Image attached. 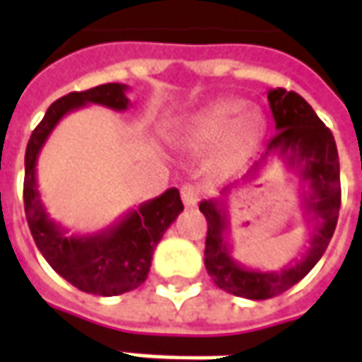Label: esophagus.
<instances>
[{"label":"esophagus","mask_w":362,"mask_h":362,"mask_svg":"<svg viewBox=\"0 0 362 362\" xmlns=\"http://www.w3.org/2000/svg\"><path fill=\"white\" fill-rule=\"evenodd\" d=\"M199 195H202V187L199 185L187 183V185L181 187V199H183L185 207H195L197 202H199Z\"/></svg>","instance_id":"obj_1"}]
</instances>
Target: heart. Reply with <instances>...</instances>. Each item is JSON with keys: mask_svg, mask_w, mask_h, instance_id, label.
I'll return each mask as SVG.
<instances>
[{"mask_svg": "<svg viewBox=\"0 0 362 362\" xmlns=\"http://www.w3.org/2000/svg\"><path fill=\"white\" fill-rule=\"evenodd\" d=\"M243 105L235 100L219 103L207 112H203L191 127H187L181 134V143L189 146H207L219 143L221 139L230 136L231 151H240L250 145L256 139L259 131V119L256 115L243 117Z\"/></svg>", "mask_w": 362, "mask_h": 362, "instance_id": "heart-1", "label": "heart"}]
</instances>
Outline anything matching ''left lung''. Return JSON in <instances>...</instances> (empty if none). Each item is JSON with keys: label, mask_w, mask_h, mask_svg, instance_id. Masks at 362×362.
Wrapping results in <instances>:
<instances>
[{"label": "left lung", "mask_w": 362, "mask_h": 362, "mask_svg": "<svg viewBox=\"0 0 362 362\" xmlns=\"http://www.w3.org/2000/svg\"><path fill=\"white\" fill-rule=\"evenodd\" d=\"M268 103L280 132L268 143L262 157L252 163L245 179L256 177L270 155L282 157L290 169L298 171L300 181L308 185V193H304V209L313 221L310 247L306 254L296 264L286 266L280 272L245 268L231 256L230 219L223 202L205 199L199 203V209L207 219L205 270L217 288L250 300L274 298L298 284L325 254L341 209L339 151L330 129L325 127L313 106L296 92L276 88L268 92ZM231 185L233 183L226 185L221 193L226 195Z\"/></svg>", "instance_id": "8db88e82"}]
</instances>
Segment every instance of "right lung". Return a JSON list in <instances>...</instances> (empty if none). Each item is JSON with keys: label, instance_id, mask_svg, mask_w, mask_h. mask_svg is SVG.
I'll use <instances>...</instances> for the list:
<instances>
[{"label": "right lung", "instance_id": "obj_1", "mask_svg": "<svg viewBox=\"0 0 362 362\" xmlns=\"http://www.w3.org/2000/svg\"><path fill=\"white\" fill-rule=\"evenodd\" d=\"M127 84L110 82L58 98L34 129L25 148L23 205L35 245L64 280L82 292L98 296H119L145 282L157 243L183 211L179 189H167L159 197L141 203L106 230L88 235H68L46 214L37 191L35 165L49 132L68 112L86 105L127 110Z\"/></svg>", "mask_w": 362, "mask_h": 362}]
</instances>
